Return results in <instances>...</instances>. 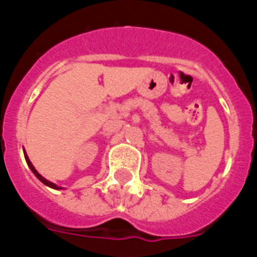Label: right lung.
I'll return each mask as SVG.
<instances>
[{
	"label": "right lung",
	"instance_id": "right-lung-1",
	"mask_svg": "<svg viewBox=\"0 0 257 257\" xmlns=\"http://www.w3.org/2000/svg\"><path fill=\"white\" fill-rule=\"evenodd\" d=\"M24 157H26V161H27V165H28V167L32 170V172H33V174L36 175V178H37L38 180L41 181V183H44L45 185H47V187H49V188H52V189H58V190L64 189V188H63V187H59V185H56V184L51 183V181H49V180H47V179H45L44 176H42V175H41V174H38L37 170L35 169V166L32 165V162H31V161H29V158H28V156H27L26 151H24Z\"/></svg>",
	"mask_w": 257,
	"mask_h": 257
}]
</instances>
